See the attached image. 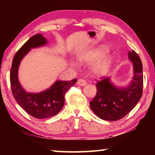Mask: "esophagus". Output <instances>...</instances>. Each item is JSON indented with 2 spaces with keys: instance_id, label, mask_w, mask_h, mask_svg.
Here are the masks:
<instances>
[{
  "instance_id": "esophagus-1",
  "label": "esophagus",
  "mask_w": 155,
  "mask_h": 155,
  "mask_svg": "<svg viewBox=\"0 0 155 155\" xmlns=\"http://www.w3.org/2000/svg\"><path fill=\"white\" fill-rule=\"evenodd\" d=\"M77 84L80 86H85L86 85H87V83H86V81L84 79H82V78H80V79L78 80Z\"/></svg>"
}]
</instances>
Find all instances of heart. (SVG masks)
Segmentation results:
<instances>
[{
	"label": "heart",
	"mask_w": 155,
	"mask_h": 155,
	"mask_svg": "<svg viewBox=\"0 0 155 155\" xmlns=\"http://www.w3.org/2000/svg\"><path fill=\"white\" fill-rule=\"evenodd\" d=\"M107 51V48L102 47L98 49L96 52L94 53L85 54L79 59L80 61L90 62L93 60L98 58L99 56L103 54L104 52ZM113 63V58L109 54H106L100 61L97 63V64L94 68V72L98 76H104L109 72L110 68L111 67Z\"/></svg>",
	"instance_id": "1"
}]
</instances>
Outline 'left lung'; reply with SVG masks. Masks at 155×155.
Instances as JSON below:
<instances>
[{
	"label": "left lung",
	"instance_id": "left-lung-1",
	"mask_svg": "<svg viewBox=\"0 0 155 155\" xmlns=\"http://www.w3.org/2000/svg\"><path fill=\"white\" fill-rule=\"evenodd\" d=\"M128 59L133 66V77L129 85L117 87L107 77L97 83V93L90 104L97 116L107 121L124 117L136 106L143 92V67L138 54L128 52Z\"/></svg>",
	"mask_w": 155,
	"mask_h": 155
}]
</instances>
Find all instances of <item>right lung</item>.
Segmentation results:
<instances>
[{"label":"right lung","mask_w":155,"mask_h":155,"mask_svg":"<svg viewBox=\"0 0 155 155\" xmlns=\"http://www.w3.org/2000/svg\"><path fill=\"white\" fill-rule=\"evenodd\" d=\"M48 41L41 34H36L25 42L15 53L10 72V82L13 96L18 104L35 118H48L57 115L64 105V96L68 90L77 81H56L50 88L39 93L28 92L18 79L20 62L31 48L45 46Z\"/></svg>","instance_id":"right-lung-1"}]
</instances>
